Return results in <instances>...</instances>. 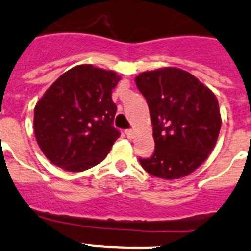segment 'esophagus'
Listing matches in <instances>:
<instances>
[{"instance_id": "obj_1", "label": "esophagus", "mask_w": 251, "mask_h": 251, "mask_svg": "<svg viewBox=\"0 0 251 251\" xmlns=\"http://www.w3.org/2000/svg\"><path fill=\"white\" fill-rule=\"evenodd\" d=\"M125 134L128 139H132V137L135 136V130H132V128H128V130L125 131Z\"/></svg>"}]
</instances>
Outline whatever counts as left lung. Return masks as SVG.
<instances>
[{"label":"left lung","mask_w":251,"mask_h":251,"mask_svg":"<svg viewBox=\"0 0 251 251\" xmlns=\"http://www.w3.org/2000/svg\"><path fill=\"white\" fill-rule=\"evenodd\" d=\"M150 110L155 152L139 159L146 173L160 179L185 177L207 159L221 127L214 92L190 72L161 67L135 77Z\"/></svg>","instance_id":"obj_1"}]
</instances>
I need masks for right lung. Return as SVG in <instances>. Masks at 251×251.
<instances>
[{
    "label": "right lung",
    "mask_w": 251,
    "mask_h": 251,
    "mask_svg": "<svg viewBox=\"0 0 251 251\" xmlns=\"http://www.w3.org/2000/svg\"><path fill=\"white\" fill-rule=\"evenodd\" d=\"M115 71L85 64L60 76L37 101L33 132L45 156L58 168L78 173L100 164L120 132L112 126L116 105Z\"/></svg>",
    "instance_id": "add662e5"
}]
</instances>
